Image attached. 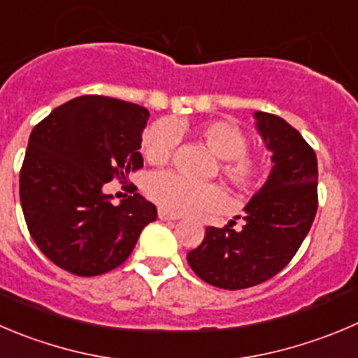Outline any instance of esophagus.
I'll list each match as a JSON object with an SVG mask.
<instances>
[{
    "mask_svg": "<svg viewBox=\"0 0 358 358\" xmlns=\"http://www.w3.org/2000/svg\"><path fill=\"white\" fill-rule=\"evenodd\" d=\"M158 217L162 221H176V220H179V217H177L176 214H170V213H166V210H163V209L158 210Z\"/></svg>",
    "mask_w": 358,
    "mask_h": 358,
    "instance_id": "1",
    "label": "esophagus"
}]
</instances>
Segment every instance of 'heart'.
<instances>
[{
    "instance_id": "b5f03b06",
    "label": "heart",
    "mask_w": 358,
    "mask_h": 358,
    "mask_svg": "<svg viewBox=\"0 0 358 358\" xmlns=\"http://www.w3.org/2000/svg\"><path fill=\"white\" fill-rule=\"evenodd\" d=\"M195 135L216 158H220L221 176L239 193H251L260 186L264 162L248 152V137L234 122L207 121L195 128ZM176 148V131L166 121H158L142 135V152L152 165H163ZM145 193L170 214H193L220 209L224 193L214 182H193L173 172L152 173Z\"/></svg>"
}]
</instances>
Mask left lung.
<instances>
[{"instance_id":"obj_1","label":"left lung","mask_w":358,"mask_h":358,"mask_svg":"<svg viewBox=\"0 0 358 358\" xmlns=\"http://www.w3.org/2000/svg\"><path fill=\"white\" fill-rule=\"evenodd\" d=\"M257 130L272 152L265 185L244 207V223L207 227L188 264L200 279L224 290L260 285L283 271L308 236L318 209V163L311 145L285 119L255 112Z\"/></svg>"}]
</instances>
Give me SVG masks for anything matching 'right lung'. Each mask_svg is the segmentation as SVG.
<instances>
[{
  "instance_id": "obj_1",
  "label": "right lung",
  "mask_w": 358,
  "mask_h": 358,
  "mask_svg": "<svg viewBox=\"0 0 358 358\" xmlns=\"http://www.w3.org/2000/svg\"><path fill=\"white\" fill-rule=\"evenodd\" d=\"M149 110L98 94L73 98L33 128L20 169V206L33 241L57 267L100 275L130 257L158 217L134 193L112 206L103 186L142 169Z\"/></svg>"
}]
</instances>
